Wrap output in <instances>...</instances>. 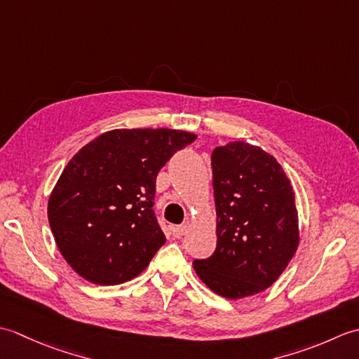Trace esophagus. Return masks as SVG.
Listing matches in <instances>:
<instances>
[{"mask_svg": "<svg viewBox=\"0 0 359 359\" xmlns=\"http://www.w3.org/2000/svg\"><path fill=\"white\" fill-rule=\"evenodd\" d=\"M189 226H191V224H189V222H185V224H182V225L174 226L172 231H174L175 238H182V236H185L188 233V230H189Z\"/></svg>", "mask_w": 359, "mask_h": 359, "instance_id": "obj_1", "label": "esophagus"}]
</instances>
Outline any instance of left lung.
<instances>
[{"label":"left lung","instance_id":"obj_1","mask_svg":"<svg viewBox=\"0 0 359 359\" xmlns=\"http://www.w3.org/2000/svg\"><path fill=\"white\" fill-rule=\"evenodd\" d=\"M211 166L217 245L193 266L212 292L242 299L273 285L296 253L294 193L278 160L247 142L217 147Z\"/></svg>","mask_w":359,"mask_h":359}]
</instances>
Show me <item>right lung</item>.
I'll return each mask as SVG.
<instances>
[{
  "instance_id": "right-lung-1",
  "label": "right lung",
  "mask_w": 359,
  "mask_h": 359,
  "mask_svg": "<svg viewBox=\"0 0 359 359\" xmlns=\"http://www.w3.org/2000/svg\"><path fill=\"white\" fill-rule=\"evenodd\" d=\"M197 135L180 129H112L85 144L49 196L48 217L66 262L97 285L147 269L166 242L156 220V179Z\"/></svg>"
}]
</instances>
